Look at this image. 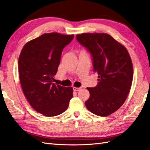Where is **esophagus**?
<instances>
[{
  "mask_svg": "<svg viewBox=\"0 0 150 150\" xmlns=\"http://www.w3.org/2000/svg\"><path fill=\"white\" fill-rule=\"evenodd\" d=\"M81 89L80 88H76V87H73V91H78Z\"/></svg>",
  "mask_w": 150,
  "mask_h": 150,
  "instance_id": "1",
  "label": "esophagus"
}]
</instances>
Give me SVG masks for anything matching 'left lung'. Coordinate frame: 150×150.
<instances>
[{"label":"left lung","mask_w":150,"mask_h":150,"mask_svg":"<svg viewBox=\"0 0 150 150\" xmlns=\"http://www.w3.org/2000/svg\"><path fill=\"white\" fill-rule=\"evenodd\" d=\"M76 39L92 57L93 71L98 74L96 86L88 88V110L99 116L117 111L129 93L133 77L132 62L126 49L104 33H84Z\"/></svg>","instance_id":"left-lung-1"}]
</instances>
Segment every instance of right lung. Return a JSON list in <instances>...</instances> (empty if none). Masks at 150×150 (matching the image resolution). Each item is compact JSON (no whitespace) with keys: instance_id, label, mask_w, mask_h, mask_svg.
Returning a JSON list of instances; mask_svg holds the SVG:
<instances>
[{"instance_id":"right-lung-1","label":"right lung","mask_w":150,"mask_h":150,"mask_svg":"<svg viewBox=\"0 0 150 150\" xmlns=\"http://www.w3.org/2000/svg\"><path fill=\"white\" fill-rule=\"evenodd\" d=\"M74 37L57 33L44 34L22 49L18 62L21 87L30 106L44 116L61 115L73 96L71 87L53 82L62 50Z\"/></svg>"}]
</instances>
